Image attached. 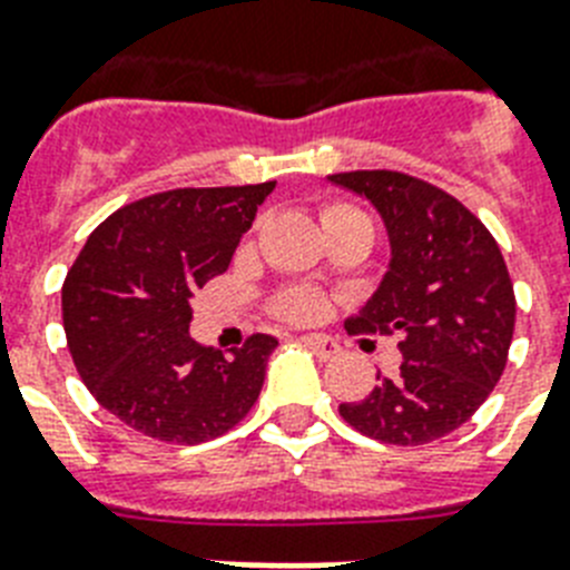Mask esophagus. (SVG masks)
Returning a JSON list of instances; mask_svg holds the SVG:
<instances>
[{
    "label": "esophagus",
    "mask_w": 570,
    "mask_h": 570,
    "mask_svg": "<svg viewBox=\"0 0 570 570\" xmlns=\"http://www.w3.org/2000/svg\"><path fill=\"white\" fill-rule=\"evenodd\" d=\"M303 343L314 352V355H320L323 361H332L337 352H341V346H337L332 337H323V335H305Z\"/></svg>",
    "instance_id": "34e87169"
}]
</instances>
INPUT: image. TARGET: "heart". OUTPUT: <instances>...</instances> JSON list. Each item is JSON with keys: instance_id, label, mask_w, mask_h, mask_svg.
Masks as SVG:
<instances>
[{"instance_id": "obj_1", "label": "heart", "mask_w": 570, "mask_h": 570, "mask_svg": "<svg viewBox=\"0 0 570 570\" xmlns=\"http://www.w3.org/2000/svg\"><path fill=\"white\" fill-rule=\"evenodd\" d=\"M346 209H355V206L328 204L326 209H323V220L332 218V215H337V212H346ZM323 305H326V299H323V294H320V291L285 288L276 294L274 312L285 320H294V323H312V320H317L320 314H323Z\"/></svg>"}]
</instances>
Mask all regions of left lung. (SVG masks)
Instances as JSON below:
<instances>
[{"mask_svg": "<svg viewBox=\"0 0 570 570\" xmlns=\"http://www.w3.org/2000/svg\"><path fill=\"white\" fill-rule=\"evenodd\" d=\"M337 186L373 200L387 224L390 271L352 332L402 335L393 379L341 416L387 445H425L458 431L504 375L515 294L501 247L478 215L434 183L402 171H341Z\"/></svg>", "mask_w": 570, "mask_h": 570, "instance_id": "8db88e82", "label": "left lung"}]
</instances>
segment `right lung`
<instances>
[{
	"label": "right lung",
	"mask_w": 570,
	"mask_h": 570,
	"mask_svg": "<svg viewBox=\"0 0 570 570\" xmlns=\"http://www.w3.org/2000/svg\"><path fill=\"white\" fill-rule=\"evenodd\" d=\"M276 180L171 189L101 220L63 279L66 346L101 407L159 443L227 434L256 404L274 335L229 355L189 337L191 296L229 267Z\"/></svg>",
	"instance_id": "1"
}]
</instances>
